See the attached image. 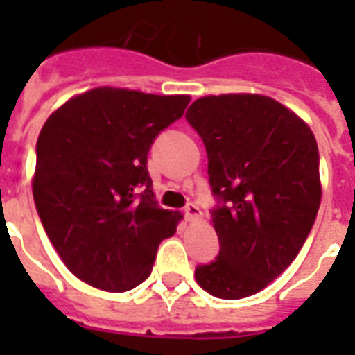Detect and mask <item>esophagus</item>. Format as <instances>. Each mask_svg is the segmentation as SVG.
I'll list each match as a JSON object with an SVG mask.
<instances>
[{"label":"esophagus","instance_id":"34e87169","mask_svg":"<svg viewBox=\"0 0 355 355\" xmlns=\"http://www.w3.org/2000/svg\"><path fill=\"white\" fill-rule=\"evenodd\" d=\"M184 217L188 219V221H197L200 217V208L193 202H189V205L184 206Z\"/></svg>","mask_w":355,"mask_h":355}]
</instances>
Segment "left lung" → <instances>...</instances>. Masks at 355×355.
I'll return each mask as SVG.
<instances>
[{"instance_id": "obj_1", "label": "left lung", "mask_w": 355, "mask_h": 355, "mask_svg": "<svg viewBox=\"0 0 355 355\" xmlns=\"http://www.w3.org/2000/svg\"><path fill=\"white\" fill-rule=\"evenodd\" d=\"M186 119L208 155L219 254L195 278L237 300L278 278L308 239L320 205L319 147L311 128L275 99L200 97Z\"/></svg>"}]
</instances>
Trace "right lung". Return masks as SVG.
Masks as SVG:
<instances>
[{
  "label": "right lung",
  "instance_id": "obj_1",
  "mask_svg": "<svg viewBox=\"0 0 355 355\" xmlns=\"http://www.w3.org/2000/svg\"><path fill=\"white\" fill-rule=\"evenodd\" d=\"M188 96L96 88L53 112L36 141L33 197L49 241L79 280L121 293L147 280L178 211L155 200L147 155Z\"/></svg>",
  "mask_w": 355,
  "mask_h": 355
}]
</instances>
